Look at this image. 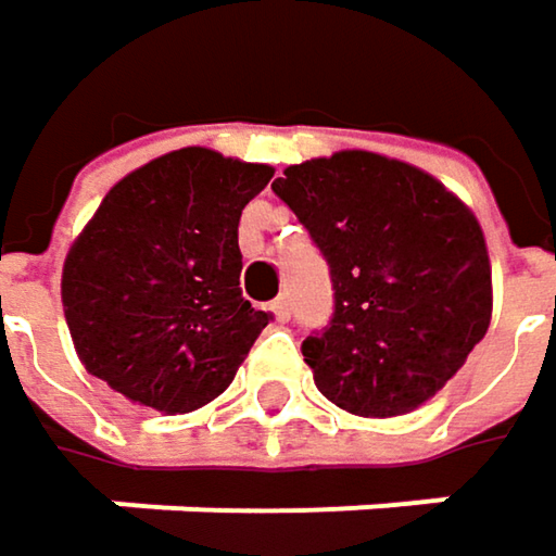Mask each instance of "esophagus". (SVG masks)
<instances>
[{"label": "esophagus", "mask_w": 556, "mask_h": 556, "mask_svg": "<svg viewBox=\"0 0 556 556\" xmlns=\"http://www.w3.org/2000/svg\"><path fill=\"white\" fill-rule=\"evenodd\" d=\"M271 313H275V319H278V323H288V316H291V304H288V298H278V301L271 304Z\"/></svg>", "instance_id": "obj_1"}]
</instances>
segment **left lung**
<instances>
[{"instance_id":"1","label":"left lung","mask_w":556,"mask_h":556,"mask_svg":"<svg viewBox=\"0 0 556 556\" xmlns=\"http://www.w3.org/2000/svg\"><path fill=\"white\" fill-rule=\"evenodd\" d=\"M271 191L329 265V326L301 345L319 393L381 419L435 396L490 326L477 217L432 175L365 150L288 166Z\"/></svg>"}]
</instances>
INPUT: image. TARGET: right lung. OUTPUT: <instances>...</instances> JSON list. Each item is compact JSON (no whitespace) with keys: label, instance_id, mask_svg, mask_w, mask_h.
I'll list each match as a JSON object with an SVG mask.
<instances>
[{"label":"right lung","instance_id":"add662e5","mask_svg":"<svg viewBox=\"0 0 556 556\" xmlns=\"http://www.w3.org/2000/svg\"><path fill=\"white\" fill-rule=\"evenodd\" d=\"M271 166L204 147L121 178L63 265V311L89 375L191 413L220 396L271 313L243 298L240 214Z\"/></svg>","mask_w":556,"mask_h":556}]
</instances>
